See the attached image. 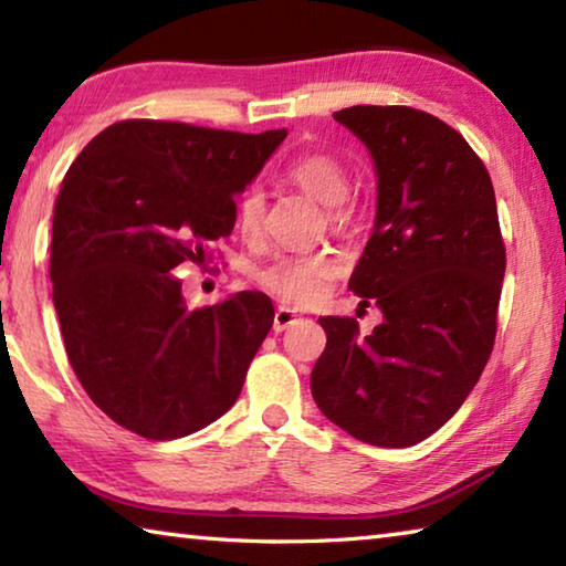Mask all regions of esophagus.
<instances>
[{
	"mask_svg": "<svg viewBox=\"0 0 566 566\" xmlns=\"http://www.w3.org/2000/svg\"><path fill=\"white\" fill-rule=\"evenodd\" d=\"M294 322H296V312L294 310H290V306H276V312H274V332L290 329Z\"/></svg>",
	"mask_w": 566,
	"mask_h": 566,
	"instance_id": "1",
	"label": "esophagus"
}]
</instances>
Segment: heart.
Returning a JSON list of instances; mask_svg holds the SVG:
<instances>
[{"label": "heart", "mask_w": 566, "mask_h": 566, "mask_svg": "<svg viewBox=\"0 0 566 566\" xmlns=\"http://www.w3.org/2000/svg\"><path fill=\"white\" fill-rule=\"evenodd\" d=\"M286 179L310 195L314 202L329 209L334 227L352 222L349 171L332 155H304L292 161ZM264 222V199L260 189H247L237 205V229L244 237H256ZM339 276V262L329 254H290L280 256L256 274V280L274 296L292 306H312L329 294L334 280Z\"/></svg>", "instance_id": "heart-1"}]
</instances>
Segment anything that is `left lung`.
Instances as JSON below:
<instances>
[{
	"mask_svg": "<svg viewBox=\"0 0 566 566\" xmlns=\"http://www.w3.org/2000/svg\"><path fill=\"white\" fill-rule=\"evenodd\" d=\"M334 119L377 167L375 232L349 290L385 322L361 337L354 317L319 319L312 397L359 442L411 447L452 419L490 361L506 266L494 187L434 114L359 104Z\"/></svg>",
	"mask_w": 566,
	"mask_h": 566,
	"instance_id": "obj_1",
	"label": "left lung"
}]
</instances>
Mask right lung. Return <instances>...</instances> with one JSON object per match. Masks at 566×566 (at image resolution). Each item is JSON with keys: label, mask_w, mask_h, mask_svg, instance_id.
Instances as JSON below:
<instances>
[{"label": "right lung", "mask_w": 566, "mask_h": 566, "mask_svg": "<svg viewBox=\"0 0 566 566\" xmlns=\"http://www.w3.org/2000/svg\"><path fill=\"white\" fill-rule=\"evenodd\" d=\"M284 137L124 119L66 171L52 222L54 310L76 379L129 432L187 437L242 391L272 300L239 292L189 310L171 272L232 234L234 197Z\"/></svg>", "instance_id": "1"}]
</instances>
